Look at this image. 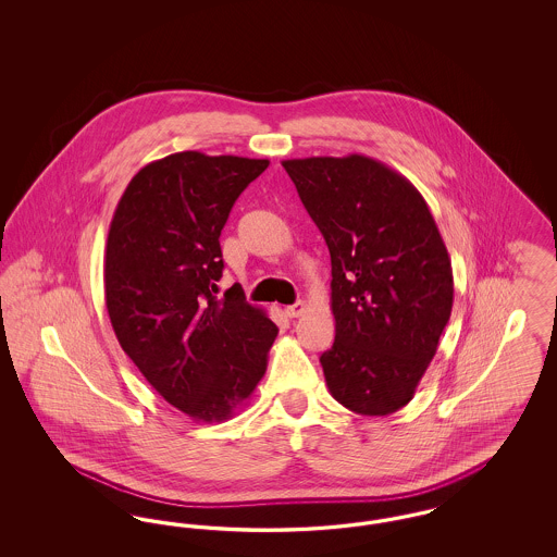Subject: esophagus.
<instances>
[{"mask_svg": "<svg viewBox=\"0 0 557 557\" xmlns=\"http://www.w3.org/2000/svg\"><path fill=\"white\" fill-rule=\"evenodd\" d=\"M305 309H307V305H305L302 300H298V302H294V305H288V307L284 309V313H286L288 318H300V315L305 313Z\"/></svg>", "mask_w": 557, "mask_h": 557, "instance_id": "34e87169", "label": "esophagus"}]
</instances>
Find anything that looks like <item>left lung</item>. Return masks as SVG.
<instances>
[{"mask_svg": "<svg viewBox=\"0 0 557 557\" xmlns=\"http://www.w3.org/2000/svg\"><path fill=\"white\" fill-rule=\"evenodd\" d=\"M327 244L336 338L319 361L332 397L361 416L405 407L453 307L449 252L422 194L380 160L282 162Z\"/></svg>", "mask_w": 557, "mask_h": 557, "instance_id": "8db88e82", "label": "left lung"}]
</instances>
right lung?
Returning a JSON list of instances; mask_svg holds the SVG:
<instances>
[{"label": "right lung", "instance_id": "obj_1", "mask_svg": "<svg viewBox=\"0 0 557 557\" xmlns=\"http://www.w3.org/2000/svg\"><path fill=\"white\" fill-rule=\"evenodd\" d=\"M265 159L169 154L135 173L108 230L104 292L119 345L194 422L234 416L265 375L277 325L244 294H212L219 236Z\"/></svg>", "mask_w": 557, "mask_h": 557}]
</instances>
